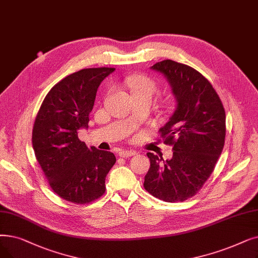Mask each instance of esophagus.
Instances as JSON below:
<instances>
[{"label": "esophagus", "instance_id": "obj_1", "mask_svg": "<svg viewBox=\"0 0 258 258\" xmlns=\"http://www.w3.org/2000/svg\"><path fill=\"white\" fill-rule=\"evenodd\" d=\"M136 155V152L133 150H123L121 152H119V156L122 157V158H128L131 156Z\"/></svg>", "mask_w": 258, "mask_h": 258}]
</instances>
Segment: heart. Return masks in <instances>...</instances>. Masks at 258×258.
Segmentation results:
<instances>
[{
  "instance_id": "1",
  "label": "heart",
  "mask_w": 258,
  "mask_h": 258,
  "mask_svg": "<svg viewBox=\"0 0 258 258\" xmlns=\"http://www.w3.org/2000/svg\"><path fill=\"white\" fill-rule=\"evenodd\" d=\"M127 84L131 88V92L133 96H144L153 98L156 93V84L150 78L142 76V75H135L128 78Z\"/></svg>"
}]
</instances>
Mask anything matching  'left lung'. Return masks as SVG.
Returning a JSON list of instances; mask_svg holds the SVG:
<instances>
[{
  "instance_id": "1",
  "label": "left lung",
  "mask_w": 258,
  "mask_h": 258,
  "mask_svg": "<svg viewBox=\"0 0 258 258\" xmlns=\"http://www.w3.org/2000/svg\"><path fill=\"white\" fill-rule=\"evenodd\" d=\"M151 70L169 82L176 101L173 115L160 128L173 145L172 159L148 153L151 166L143 186L167 203L194 196L212 174L226 138V113L206 78L185 64L164 60Z\"/></svg>"
}]
</instances>
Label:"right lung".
Wrapping results in <instances>:
<instances>
[{
    "label": "right lung",
    "instance_id": "1",
    "mask_svg": "<svg viewBox=\"0 0 258 258\" xmlns=\"http://www.w3.org/2000/svg\"><path fill=\"white\" fill-rule=\"evenodd\" d=\"M115 71L85 69L55 84L39 109L32 148L52 191L66 201L85 205L105 192V178L116 162L111 152L87 148L78 138L88 127L99 85Z\"/></svg>",
    "mask_w": 258,
    "mask_h": 258
}]
</instances>
